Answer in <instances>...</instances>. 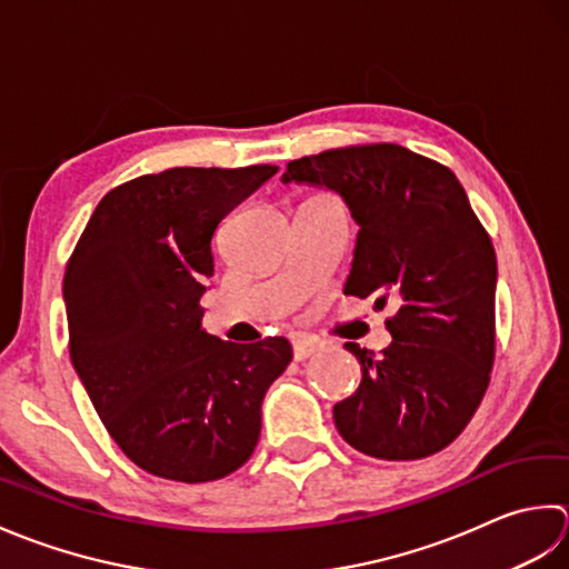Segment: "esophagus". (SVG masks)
Masks as SVG:
<instances>
[{
	"mask_svg": "<svg viewBox=\"0 0 569 569\" xmlns=\"http://www.w3.org/2000/svg\"><path fill=\"white\" fill-rule=\"evenodd\" d=\"M292 351H295V361H307V358L319 353V346L315 341L305 339V336H297L292 341Z\"/></svg>",
	"mask_w": 569,
	"mask_h": 569,
	"instance_id": "esophagus-1",
	"label": "esophagus"
}]
</instances>
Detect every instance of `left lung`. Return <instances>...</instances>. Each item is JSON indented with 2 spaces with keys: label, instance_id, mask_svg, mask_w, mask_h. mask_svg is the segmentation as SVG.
<instances>
[{
  "label": "left lung",
  "instance_id": "left-lung-1",
  "mask_svg": "<svg viewBox=\"0 0 569 569\" xmlns=\"http://www.w3.org/2000/svg\"><path fill=\"white\" fill-rule=\"evenodd\" d=\"M282 181L343 196L358 230L343 292L396 307L380 356L349 341L361 386L333 422L368 457H430L463 432L496 356V252L449 167L392 142L292 159Z\"/></svg>",
  "mask_w": 569,
  "mask_h": 569
}]
</instances>
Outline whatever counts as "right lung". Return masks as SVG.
<instances>
[{
    "instance_id": "add662e5",
    "label": "right lung",
    "mask_w": 569,
    "mask_h": 569,
    "mask_svg": "<svg viewBox=\"0 0 569 569\" xmlns=\"http://www.w3.org/2000/svg\"><path fill=\"white\" fill-rule=\"evenodd\" d=\"M277 167H173L102 196L66 264L68 351L110 437L154 477L206 483L250 459L282 336L230 343L201 329L211 238Z\"/></svg>"
}]
</instances>
